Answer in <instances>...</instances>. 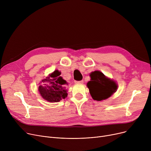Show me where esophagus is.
I'll use <instances>...</instances> for the list:
<instances>
[{"label":"esophagus","instance_id":"esophagus-1","mask_svg":"<svg viewBox=\"0 0 151 151\" xmlns=\"http://www.w3.org/2000/svg\"><path fill=\"white\" fill-rule=\"evenodd\" d=\"M84 83L83 81H75V84H82Z\"/></svg>","mask_w":151,"mask_h":151}]
</instances>
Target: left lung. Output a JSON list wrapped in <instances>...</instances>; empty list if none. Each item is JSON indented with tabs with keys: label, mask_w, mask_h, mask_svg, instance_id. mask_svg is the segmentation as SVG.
<instances>
[{
	"label": "left lung",
	"mask_w": 151,
	"mask_h": 151,
	"mask_svg": "<svg viewBox=\"0 0 151 151\" xmlns=\"http://www.w3.org/2000/svg\"><path fill=\"white\" fill-rule=\"evenodd\" d=\"M89 76L91 81L87 83V87L94 100L100 101L106 100L117 91L118 85L116 81L108 78L101 71H92Z\"/></svg>",
	"instance_id": "left-lung-1"
}]
</instances>
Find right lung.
<instances>
[{"instance_id": "add662e5", "label": "right lung", "mask_w": 151, "mask_h": 151, "mask_svg": "<svg viewBox=\"0 0 151 151\" xmlns=\"http://www.w3.org/2000/svg\"><path fill=\"white\" fill-rule=\"evenodd\" d=\"M60 71L55 70L39 83L38 92L42 97L48 102H59L67 97L68 83L60 76Z\"/></svg>"}]
</instances>
